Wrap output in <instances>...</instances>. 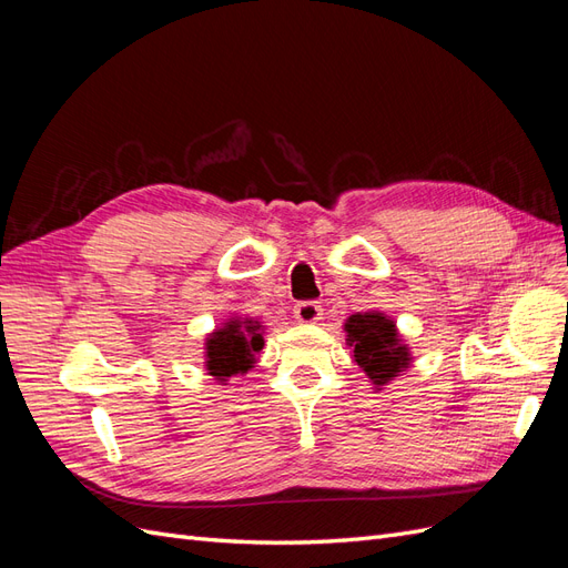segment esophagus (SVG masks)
<instances>
[{"label":"esophagus","mask_w":568,"mask_h":568,"mask_svg":"<svg viewBox=\"0 0 568 568\" xmlns=\"http://www.w3.org/2000/svg\"><path fill=\"white\" fill-rule=\"evenodd\" d=\"M294 315L303 324H315L322 320V305L317 301H301L294 307Z\"/></svg>","instance_id":"obj_1"}]
</instances>
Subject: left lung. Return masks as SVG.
Instances as JSON below:
<instances>
[{
    "label": "left lung",
    "mask_w": 568,
    "mask_h": 568,
    "mask_svg": "<svg viewBox=\"0 0 568 568\" xmlns=\"http://www.w3.org/2000/svg\"><path fill=\"white\" fill-rule=\"evenodd\" d=\"M346 332L355 363L367 372L376 386L390 382L407 365V348L400 346L395 324L382 313L351 315Z\"/></svg>",
    "instance_id": "left-lung-1"
}]
</instances>
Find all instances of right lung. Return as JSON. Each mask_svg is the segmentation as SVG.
Here are the masks:
<instances>
[{"instance_id":"obj_1","label":"right lung","mask_w":568,"mask_h":568,"mask_svg":"<svg viewBox=\"0 0 568 568\" xmlns=\"http://www.w3.org/2000/svg\"><path fill=\"white\" fill-rule=\"evenodd\" d=\"M257 324L251 320L230 322L225 329H217L205 351H209V372L217 379H227L234 374H244L248 367H253V355L263 348V336L257 334Z\"/></svg>"}]
</instances>
